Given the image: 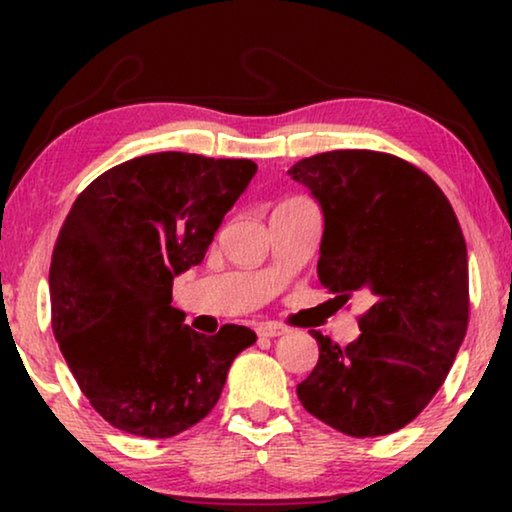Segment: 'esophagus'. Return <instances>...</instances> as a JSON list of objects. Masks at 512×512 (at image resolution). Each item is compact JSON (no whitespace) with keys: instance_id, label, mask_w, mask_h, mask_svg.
I'll use <instances>...</instances> for the list:
<instances>
[{"instance_id":"1","label":"esophagus","mask_w":512,"mask_h":512,"mask_svg":"<svg viewBox=\"0 0 512 512\" xmlns=\"http://www.w3.org/2000/svg\"><path fill=\"white\" fill-rule=\"evenodd\" d=\"M256 333L261 335V338H279V335L286 333V326L277 324V321H265V324H258Z\"/></svg>"}]
</instances>
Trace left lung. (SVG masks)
Returning <instances> with one entry per match:
<instances>
[{
  "label": "left lung",
  "mask_w": 512,
  "mask_h": 512,
  "mask_svg": "<svg viewBox=\"0 0 512 512\" xmlns=\"http://www.w3.org/2000/svg\"><path fill=\"white\" fill-rule=\"evenodd\" d=\"M289 174L324 212L319 282L347 303L373 300L340 347L314 331L319 361L303 408L354 438L410 424L443 387L468 328V254L457 214L429 174L391 153L345 149Z\"/></svg>",
  "instance_id": "left-lung-1"
}]
</instances>
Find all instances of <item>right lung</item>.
Segmentation results:
<instances>
[{"mask_svg":"<svg viewBox=\"0 0 512 512\" xmlns=\"http://www.w3.org/2000/svg\"><path fill=\"white\" fill-rule=\"evenodd\" d=\"M254 160L149 153L111 167L69 209L51 272L53 333L90 405L132 436L170 438L209 415L247 326H184L174 277L207 254Z\"/></svg>","mask_w":512,"mask_h":512,"instance_id":"1","label":"right lung"}]
</instances>
